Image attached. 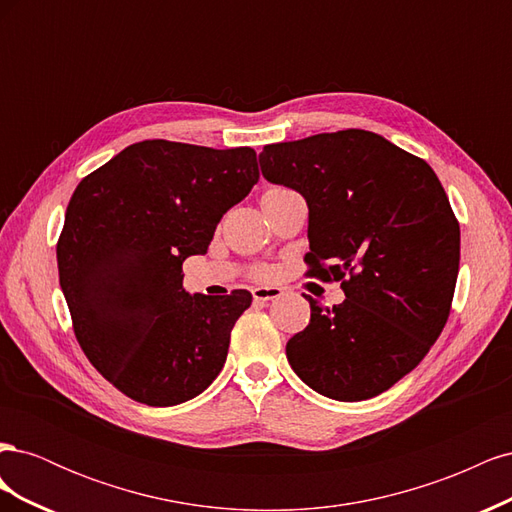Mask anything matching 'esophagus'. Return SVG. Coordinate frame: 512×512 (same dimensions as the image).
<instances>
[{
	"label": "esophagus",
	"mask_w": 512,
	"mask_h": 512,
	"mask_svg": "<svg viewBox=\"0 0 512 512\" xmlns=\"http://www.w3.org/2000/svg\"><path fill=\"white\" fill-rule=\"evenodd\" d=\"M252 294H254V301L267 303V301H273V299H280L282 288L280 286H258V288L252 290Z\"/></svg>",
	"instance_id": "1"
}]
</instances>
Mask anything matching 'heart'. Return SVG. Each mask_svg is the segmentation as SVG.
Returning <instances> with one entry per match:
<instances>
[{
  "mask_svg": "<svg viewBox=\"0 0 512 512\" xmlns=\"http://www.w3.org/2000/svg\"><path fill=\"white\" fill-rule=\"evenodd\" d=\"M275 190H280V188H275Z\"/></svg>",
  "mask_w": 512,
  "mask_h": 512,
  "instance_id": "heart-1",
  "label": "heart"
}]
</instances>
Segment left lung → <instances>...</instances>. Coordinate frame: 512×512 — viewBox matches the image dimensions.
Returning <instances> with one entry per match:
<instances>
[{
  "label": "left lung",
  "mask_w": 512,
  "mask_h": 512,
  "mask_svg": "<svg viewBox=\"0 0 512 512\" xmlns=\"http://www.w3.org/2000/svg\"><path fill=\"white\" fill-rule=\"evenodd\" d=\"M258 162L269 183L305 198L312 273L350 277L333 309L305 294L312 316L288 339L290 367L329 399L384 393L425 359L451 312L459 224L440 179L367 130L267 145Z\"/></svg>",
  "instance_id": "1"
}]
</instances>
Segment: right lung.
I'll return each instance as SVG.
<instances>
[{
  "label": "right lung",
  "instance_id": "right-lung-1",
  "mask_svg": "<svg viewBox=\"0 0 512 512\" xmlns=\"http://www.w3.org/2000/svg\"><path fill=\"white\" fill-rule=\"evenodd\" d=\"M256 181L250 147L143 141L76 185L59 284L87 359L123 395L166 408L218 378L252 294H190L181 265L207 254L222 215Z\"/></svg>",
  "mask_w": 512,
  "mask_h": 512
}]
</instances>
